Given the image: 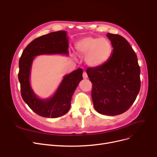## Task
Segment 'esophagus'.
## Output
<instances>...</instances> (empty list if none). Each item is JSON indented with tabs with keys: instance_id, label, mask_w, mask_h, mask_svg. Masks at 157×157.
<instances>
[{
	"instance_id": "obj_1",
	"label": "esophagus",
	"mask_w": 157,
	"mask_h": 157,
	"mask_svg": "<svg viewBox=\"0 0 157 157\" xmlns=\"http://www.w3.org/2000/svg\"><path fill=\"white\" fill-rule=\"evenodd\" d=\"M83 78H84V79H86L88 78V75L87 74V73L86 71H84L83 72Z\"/></svg>"
}]
</instances>
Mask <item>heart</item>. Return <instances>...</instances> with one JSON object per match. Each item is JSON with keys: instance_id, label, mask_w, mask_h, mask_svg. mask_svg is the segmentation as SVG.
<instances>
[{"instance_id": "b5f03b06", "label": "heart", "mask_w": 157, "mask_h": 157, "mask_svg": "<svg viewBox=\"0 0 157 157\" xmlns=\"http://www.w3.org/2000/svg\"><path fill=\"white\" fill-rule=\"evenodd\" d=\"M77 54L86 56V63L90 67H98L106 63L111 58L112 44L106 38L87 36L77 42Z\"/></svg>"}]
</instances>
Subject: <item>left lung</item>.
Instances as JSON below:
<instances>
[{
  "label": "left lung",
  "instance_id": "left-lung-1",
  "mask_svg": "<svg viewBox=\"0 0 157 157\" xmlns=\"http://www.w3.org/2000/svg\"><path fill=\"white\" fill-rule=\"evenodd\" d=\"M113 51L103 65L86 70L93 84L92 99L102 115L122 114L134 103L141 87L140 67L136 54L125 38L108 33Z\"/></svg>",
  "mask_w": 157,
  "mask_h": 157
}]
</instances>
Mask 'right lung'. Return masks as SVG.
<instances>
[{
	"mask_svg": "<svg viewBox=\"0 0 157 157\" xmlns=\"http://www.w3.org/2000/svg\"><path fill=\"white\" fill-rule=\"evenodd\" d=\"M68 40L65 31L51 32L32 41L24 49L19 61L18 79L21 94L25 102L37 115L46 118H57L65 115L70 108L73 93L83 79L81 68L64 76L54 95L48 99L36 97L30 86L32 61L35 56L44 54H68Z\"/></svg>",
	"mask_w": 157,
	"mask_h": 157,
	"instance_id": "obj_1",
	"label": "right lung"
}]
</instances>
